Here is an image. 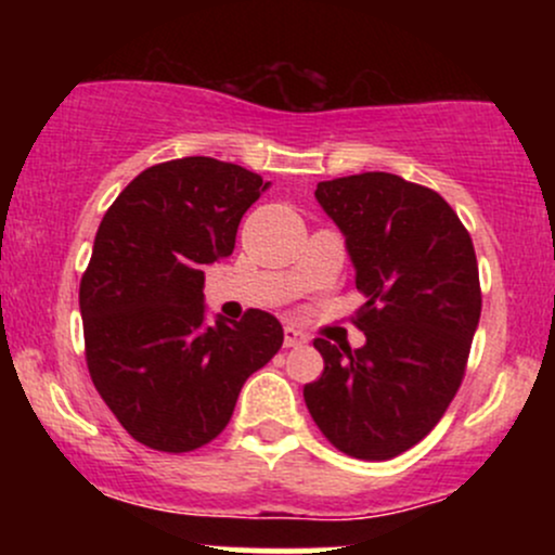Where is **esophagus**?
I'll list each match as a JSON object with an SVG mask.
<instances>
[{
  "label": "esophagus",
  "instance_id": "34e87169",
  "mask_svg": "<svg viewBox=\"0 0 555 555\" xmlns=\"http://www.w3.org/2000/svg\"><path fill=\"white\" fill-rule=\"evenodd\" d=\"M305 344H308V336H305L302 331L295 328V326L284 328V347L297 349V347H305Z\"/></svg>",
  "mask_w": 555,
  "mask_h": 555
}]
</instances>
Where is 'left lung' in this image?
Returning <instances> with one entry per match:
<instances>
[{
	"label": "left lung",
	"instance_id": "8db88e82",
	"mask_svg": "<svg viewBox=\"0 0 555 555\" xmlns=\"http://www.w3.org/2000/svg\"><path fill=\"white\" fill-rule=\"evenodd\" d=\"M347 237L365 347L315 339L323 373L305 404L328 443L384 462L423 441L467 371L482 292L473 237L436 190L386 171L318 182Z\"/></svg>",
	"mask_w": 555,
	"mask_h": 555
}]
</instances>
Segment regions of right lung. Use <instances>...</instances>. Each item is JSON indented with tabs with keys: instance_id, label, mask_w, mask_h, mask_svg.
I'll return each mask as SVG.
<instances>
[{
	"instance_id": "obj_1",
	"label": "right lung",
	"mask_w": 555,
	"mask_h": 555,
	"mask_svg": "<svg viewBox=\"0 0 555 555\" xmlns=\"http://www.w3.org/2000/svg\"><path fill=\"white\" fill-rule=\"evenodd\" d=\"M266 188L237 164L175 158L140 171L101 219L80 279L88 373L149 449L211 443L242 384L282 349V323L263 310L203 323V266L232 256L240 219Z\"/></svg>"
}]
</instances>
